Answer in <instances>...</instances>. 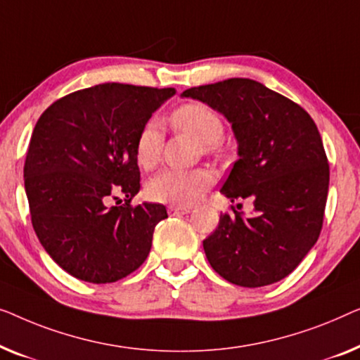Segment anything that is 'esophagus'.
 <instances>
[{
	"label": "esophagus",
	"mask_w": 360,
	"mask_h": 360,
	"mask_svg": "<svg viewBox=\"0 0 360 360\" xmlns=\"http://www.w3.org/2000/svg\"><path fill=\"white\" fill-rule=\"evenodd\" d=\"M189 212H191L189 205H169L171 215H184V214H189Z\"/></svg>",
	"instance_id": "obj_1"
}]
</instances>
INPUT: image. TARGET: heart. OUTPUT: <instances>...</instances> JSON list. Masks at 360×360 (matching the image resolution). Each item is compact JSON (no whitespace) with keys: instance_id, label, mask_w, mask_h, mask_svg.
Here are the masks:
<instances>
[{"instance_id":"1","label":"heart","mask_w":360,"mask_h":360,"mask_svg":"<svg viewBox=\"0 0 360 360\" xmlns=\"http://www.w3.org/2000/svg\"><path fill=\"white\" fill-rule=\"evenodd\" d=\"M174 127L191 135L207 155L220 153V140L224 136V122L220 115L202 103H187L173 112ZM163 146V131L158 120L151 119L140 129L135 140V158L140 168L151 169L160 161ZM214 184V174L209 169H161L146 181L145 192L151 200L165 204L189 205L199 200Z\"/></svg>"}]
</instances>
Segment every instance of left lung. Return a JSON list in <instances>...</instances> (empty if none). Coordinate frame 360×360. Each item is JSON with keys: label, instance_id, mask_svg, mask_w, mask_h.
<instances>
[{"label": "left lung", "instance_id": "obj_1", "mask_svg": "<svg viewBox=\"0 0 360 360\" xmlns=\"http://www.w3.org/2000/svg\"><path fill=\"white\" fill-rule=\"evenodd\" d=\"M182 96L229 119L240 158L221 194L255 205L252 217L233 205V215H220L204 240L207 259L235 285L279 282L300 264L323 226L330 165L316 124L297 103L250 78L195 86Z\"/></svg>", "mask_w": 360, "mask_h": 360}]
</instances>
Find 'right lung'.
Wrapping results in <instances>:
<instances>
[{
	"mask_svg": "<svg viewBox=\"0 0 360 360\" xmlns=\"http://www.w3.org/2000/svg\"><path fill=\"white\" fill-rule=\"evenodd\" d=\"M176 93L122 83L75 91L35 124L24 163L30 221L50 257L79 281L109 283L143 264L165 205H131L140 191L135 140ZM126 197L124 206L107 207Z\"/></svg>",
	"mask_w": 360,
	"mask_h": 360,
	"instance_id": "right-lung-1",
	"label": "right lung"
}]
</instances>
